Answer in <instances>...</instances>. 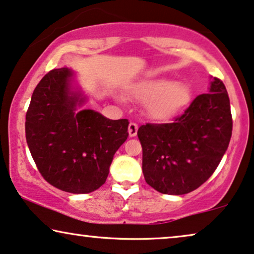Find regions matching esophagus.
Segmentation results:
<instances>
[{"instance_id":"34e87169","label":"esophagus","mask_w":254,"mask_h":254,"mask_svg":"<svg viewBox=\"0 0 254 254\" xmlns=\"http://www.w3.org/2000/svg\"><path fill=\"white\" fill-rule=\"evenodd\" d=\"M137 129H138V127H137V125L135 124V123H130L129 125H128V134H129L130 137L136 136Z\"/></svg>"}]
</instances>
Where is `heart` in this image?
<instances>
[{
    "label": "heart",
    "mask_w": 254,
    "mask_h": 254,
    "mask_svg": "<svg viewBox=\"0 0 254 254\" xmlns=\"http://www.w3.org/2000/svg\"><path fill=\"white\" fill-rule=\"evenodd\" d=\"M131 95L137 102L147 104L148 116L156 121L175 118L189 106L192 99L189 85L165 78L138 82L131 88ZM117 99L125 102L121 96H117Z\"/></svg>",
    "instance_id": "1"
}]
</instances>
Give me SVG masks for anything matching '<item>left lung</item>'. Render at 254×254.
<instances>
[{"label":"left lung","instance_id":"1","mask_svg":"<svg viewBox=\"0 0 254 254\" xmlns=\"http://www.w3.org/2000/svg\"><path fill=\"white\" fill-rule=\"evenodd\" d=\"M208 90L173 123L138 128L144 179L159 193L182 195L196 190L227 151L232 133L227 89L211 77Z\"/></svg>","mask_w":254,"mask_h":254}]
</instances>
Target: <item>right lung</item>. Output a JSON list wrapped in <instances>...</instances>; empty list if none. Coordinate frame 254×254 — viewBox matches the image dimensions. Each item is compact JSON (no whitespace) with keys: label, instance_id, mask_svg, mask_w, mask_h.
Here are the masks:
<instances>
[{"label":"right lung","instance_id":"add662e5","mask_svg":"<svg viewBox=\"0 0 254 254\" xmlns=\"http://www.w3.org/2000/svg\"><path fill=\"white\" fill-rule=\"evenodd\" d=\"M88 102L76 72L64 67L41 78L26 113V142L41 176L74 194L105 184L113 156L128 137L127 119L83 110Z\"/></svg>","mask_w":254,"mask_h":254}]
</instances>
